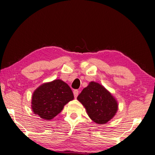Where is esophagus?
Instances as JSON below:
<instances>
[{
    "instance_id": "obj_1",
    "label": "esophagus",
    "mask_w": 155,
    "mask_h": 155,
    "mask_svg": "<svg viewBox=\"0 0 155 155\" xmlns=\"http://www.w3.org/2000/svg\"><path fill=\"white\" fill-rule=\"evenodd\" d=\"M78 92H79V91H78V90H74V91H73L75 98H77V96L78 95Z\"/></svg>"
}]
</instances>
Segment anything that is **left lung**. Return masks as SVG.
Here are the masks:
<instances>
[{
  "mask_svg": "<svg viewBox=\"0 0 155 155\" xmlns=\"http://www.w3.org/2000/svg\"><path fill=\"white\" fill-rule=\"evenodd\" d=\"M77 99L85 107L90 118L97 124H105L117 112V101L99 83H90L78 96Z\"/></svg>",
  "mask_w": 155,
  "mask_h": 155,
  "instance_id": "1",
  "label": "left lung"
}]
</instances>
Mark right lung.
Here are the masks:
<instances>
[{
    "label": "right lung",
    "mask_w": 155,
    "mask_h": 155,
    "mask_svg": "<svg viewBox=\"0 0 155 155\" xmlns=\"http://www.w3.org/2000/svg\"><path fill=\"white\" fill-rule=\"evenodd\" d=\"M74 99L71 88L61 80L44 83L34 91L32 109L41 118L52 120L64 109L65 104Z\"/></svg>",
    "instance_id": "right-lung-1"
}]
</instances>
